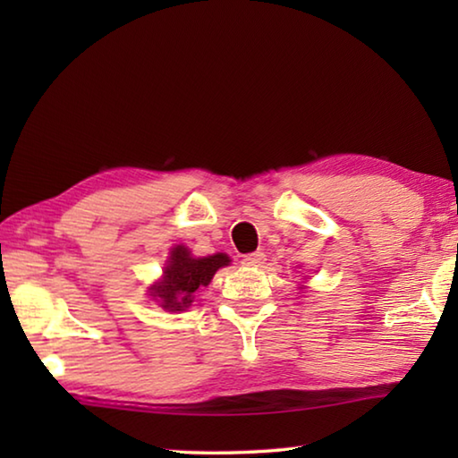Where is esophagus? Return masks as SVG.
<instances>
[{
  "instance_id": "34e87169",
  "label": "esophagus",
  "mask_w": 458,
  "mask_h": 458,
  "mask_svg": "<svg viewBox=\"0 0 458 458\" xmlns=\"http://www.w3.org/2000/svg\"><path fill=\"white\" fill-rule=\"evenodd\" d=\"M265 252H252V254H246V257L242 259V265L244 267H250V268H259L265 265Z\"/></svg>"
}]
</instances>
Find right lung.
I'll return each instance as SVG.
<instances>
[{
	"mask_svg": "<svg viewBox=\"0 0 458 458\" xmlns=\"http://www.w3.org/2000/svg\"><path fill=\"white\" fill-rule=\"evenodd\" d=\"M230 265V257L224 252L212 257H191L190 248L177 244L169 252L164 276L149 286L151 297L165 311H185L193 303V293L210 284L216 270Z\"/></svg>",
	"mask_w": 458,
	"mask_h": 458,
	"instance_id": "obj_1",
	"label": "right lung"
}]
</instances>
